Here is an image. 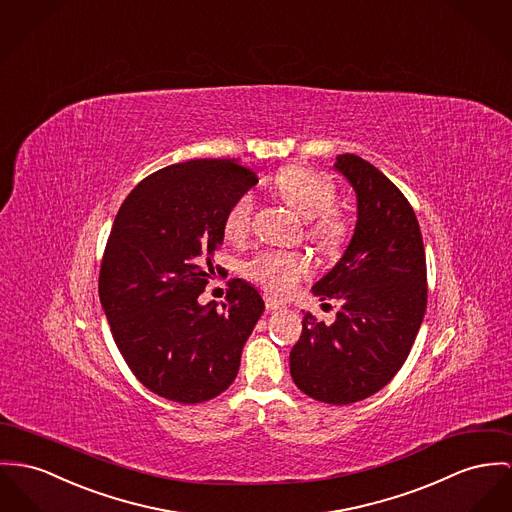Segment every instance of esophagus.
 I'll return each mask as SVG.
<instances>
[{
	"label": "esophagus",
	"mask_w": 512,
	"mask_h": 512,
	"mask_svg": "<svg viewBox=\"0 0 512 512\" xmlns=\"http://www.w3.org/2000/svg\"><path fill=\"white\" fill-rule=\"evenodd\" d=\"M265 306H267V310H269V312H275V310H282V308H284V304H282V302H278V300L271 298V296H267V298H265Z\"/></svg>",
	"instance_id": "esophagus-1"
}]
</instances>
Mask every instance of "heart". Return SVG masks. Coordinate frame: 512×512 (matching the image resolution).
Here are the masks:
<instances>
[{
	"mask_svg": "<svg viewBox=\"0 0 512 512\" xmlns=\"http://www.w3.org/2000/svg\"><path fill=\"white\" fill-rule=\"evenodd\" d=\"M275 191L296 214L310 220L308 239H312L323 251H337L349 234L347 216L337 210L335 185L329 177L314 169L290 165L278 171ZM253 200L249 195L237 198L228 208L224 218V236L239 241L249 234ZM310 269L308 259L302 253L267 251L257 255L245 265V275L259 282L265 290L284 296L296 288V284Z\"/></svg>",
	"mask_w": 512,
	"mask_h": 512,
	"instance_id": "heart-1",
	"label": "heart"
}]
</instances>
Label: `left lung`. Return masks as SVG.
Segmentation results:
<instances>
[{
    "mask_svg": "<svg viewBox=\"0 0 512 512\" xmlns=\"http://www.w3.org/2000/svg\"><path fill=\"white\" fill-rule=\"evenodd\" d=\"M335 169L356 193V226L312 292L343 306L331 325L304 315L290 374L317 401L349 405L380 392L409 356L427 310V261L417 216L394 183L354 154L337 156Z\"/></svg>",
    "mask_w": 512,
    "mask_h": 512,
    "instance_id": "8db88e82",
    "label": "left lung"
}]
</instances>
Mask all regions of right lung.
I'll return each instance as SVG.
<instances>
[{
  "mask_svg": "<svg viewBox=\"0 0 512 512\" xmlns=\"http://www.w3.org/2000/svg\"><path fill=\"white\" fill-rule=\"evenodd\" d=\"M257 183L237 159H191L146 177L118 208L99 273V300L118 351L154 394L193 405L236 380L265 310L230 280L222 310L202 306L228 208Z\"/></svg>",
  "mask_w": 512,
  "mask_h": 512,
  "instance_id": "obj_1",
  "label": "right lung"
}]
</instances>
